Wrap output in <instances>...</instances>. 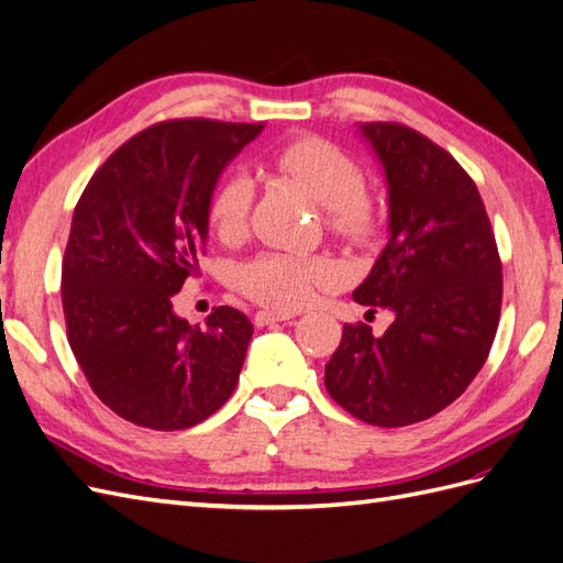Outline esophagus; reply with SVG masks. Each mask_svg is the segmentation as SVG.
I'll list each match as a JSON object with an SVG mask.
<instances>
[{"instance_id": "esophagus-1", "label": "esophagus", "mask_w": 563, "mask_h": 563, "mask_svg": "<svg viewBox=\"0 0 563 563\" xmlns=\"http://www.w3.org/2000/svg\"><path fill=\"white\" fill-rule=\"evenodd\" d=\"M294 317H296L294 312H272V310H261V312H255L253 321H255V327H269V323L288 321V319H294Z\"/></svg>"}]
</instances>
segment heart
Returning a JSON list of instances; mask_svg holds the SVG:
<instances>
[{
  "label": "heart",
  "instance_id": "heart-1",
  "mask_svg": "<svg viewBox=\"0 0 563 563\" xmlns=\"http://www.w3.org/2000/svg\"><path fill=\"white\" fill-rule=\"evenodd\" d=\"M272 162L282 174L300 180L327 207L329 228L347 240H364L373 230V207L366 199V176L345 150L321 139H298L282 145ZM255 183L234 168L216 185L209 199V225L223 242H240L249 232ZM338 267L319 255L269 251L236 269L240 291L272 310L308 305L319 288L335 284Z\"/></svg>",
  "mask_w": 563,
  "mask_h": 563
}]
</instances>
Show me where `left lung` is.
<instances>
[{
	"label": "left lung",
	"instance_id": "8db88e82",
	"mask_svg": "<svg viewBox=\"0 0 563 563\" xmlns=\"http://www.w3.org/2000/svg\"><path fill=\"white\" fill-rule=\"evenodd\" d=\"M387 180L389 240L352 298L385 308L383 335L345 323L323 373L347 413L378 428L428 420L482 371L498 331L503 265L474 180L404 124H360Z\"/></svg>",
	"mask_w": 563,
	"mask_h": 563
}]
</instances>
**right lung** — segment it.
<instances>
[{
  "label": "right lung",
  "instance_id": "right-lung-1",
  "mask_svg": "<svg viewBox=\"0 0 563 563\" xmlns=\"http://www.w3.org/2000/svg\"><path fill=\"white\" fill-rule=\"evenodd\" d=\"M263 126L159 122L112 152L77 201L60 284L67 340L98 399L141 428H192L240 380L249 317L223 305L192 327L174 296L199 269L220 174Z\"/></svg>",
  "mask_w": 563,
  "mask_h": 563
}]
</instances>
